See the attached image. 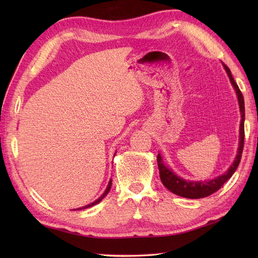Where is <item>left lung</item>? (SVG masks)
<instances>
[{
    "label": "left lung",
    "instance_id": "1",
    "mask_svg": "<svg viewBox=\"0 0 258 258\" xmlns=\"http://www.w3.org/2000/svg\"><path fill=\"white\" fill-rule=\"evenodd\" d=\"M224 65V69H225L226 73L229 78V81L233 85V87L236 91V95L238 98V104H239V109H240V126H239V145H238V151L237 155L235 157L233 164L227 171L213 179L208 180H200V182H194V180H186L182 177L177 176L176 174L172 172V169H169L167 166L164 164L161 154L157 155V165L158 169H160V177L163 185L165 187L172 191V193L176 194L178 196L185 197V199H203V197H207L215 193L218 189H220L224 183L227 182V180L232 177V175L236 171L240 158H242V153L244 149V120H245V106H244V97L242 92H240L238 85L236 82L234 81L231 70H229L225 64Z\"/></svg>",
    "mask_w": 258,
    "mask_h": 258
}]
</instances>
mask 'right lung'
<instances>
[{
  "instance_id": "1",
  "label": "right lung",
  "mask_w": 258,
  "mask_h": 258,
  "mask_svg": "<svg viewBox=\"0 0 258 258\" xmlns=\"http://www.w3.org/2000/svg\"><path fill=\"white\" fill-rule=\"evenodd\" d=\"M114 156H115V154H114ZM111 186H112V179L109 180V182H108L107 187H106L105 191H104V193H103V195H102V196L98 197V199H97L95 202H93V203H91V204L86 205V206H84V207H80V208H78V210H82V208H83V210H84V208H89V207H92V206H94V205L98 204V203H100V202H101V201L104 199V197H105V196L107 195V193H108V191H109V189H111Z\"/></svg>"
}]
</instances>
